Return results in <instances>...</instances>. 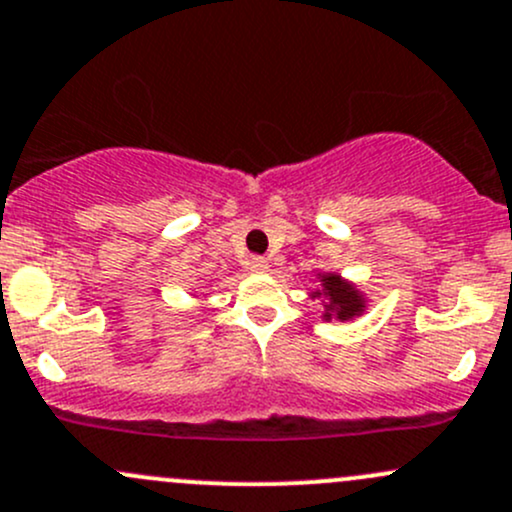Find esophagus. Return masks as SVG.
<instances>
[{"mask_svg":"<svg viewBox=\"0 0 512 512\" xmlns=\"http://www.w3.org/2000/svg\"><path fill=\"white\" fill-rule=\"evenodd\" d=\"M247 265H250L252 272H267V267H270V260H267V257H262V255H255L250 262H247Z\"/></svg>","mask_w":512,"mask_h":512,"instance_id":"34e87169","label":"esophagus"}]
</instances>
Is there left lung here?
I'll list each match as a JSON object with an SVG mask.
<instances>
[{
  "label": "left lung",
  "instance_id": "1",
  "mask_svg": "<svg viewBox=\"0 0 512 512\" xmlns=\"http://www.w3.org/2000/svg\"><path fill=\"white\" fill-rule=\"evenodd\" d=\"M321 282H324L326 294H328L326 319L336 316V319L346 321V319H353L355 314H360V311H363V299H360V294L355 292L351 284H343L338 274H324V277H321Z\"/></svg>",
  "mask_w": 512,
  "mask_h": 512
}]
</instances>
